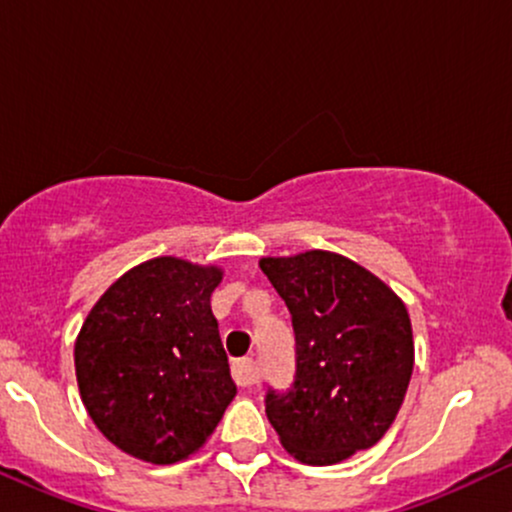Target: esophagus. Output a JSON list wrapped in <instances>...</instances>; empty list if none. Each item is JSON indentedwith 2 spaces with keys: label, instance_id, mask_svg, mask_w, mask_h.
<instances>
[{
  "label": "esophagus",
  "instance_id": "esophagus-1",
  "mask_svg": "<svg viewBox=\"0 0 512 512\" xmlns=\"http://www.w3.org/2000/svg\"><path fill=\"white\" fill-rule=\"evenodd\" d=\"M231 373H233V380H236V385L240 387H250L257 383V368L252 358H240V361L233 363Z\"/></svg>",
  "mask_w": 512,
  "mask_h": 512
}]
</instances>
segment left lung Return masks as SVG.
Here are the masks:
<instances>
[{
	"label": "left lung",
	"mask_w": 512,
	"mask_h": 512,
	"mask_svg": "<svg viewBox=\"0 0 512 512\" xmlns=\"http://www.w3.org/2000/svg\"><path fill=\"white\" fill-rule=\"evenodd\" d=\"M296 334V375L264 407L281 445L315 467L368 450L395 421L414 370L404 303L349 257L308 250L262 257Z\"/></svg>",
	"instance_id": "left-lung-1"
}]
</instances>
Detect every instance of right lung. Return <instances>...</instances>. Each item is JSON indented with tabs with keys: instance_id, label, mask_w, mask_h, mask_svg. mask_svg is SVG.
I'll return each mask as SVG.
<instances>
[{
	"instance_id": "right-lung-1",
	"label": "right lung",
	"mask_w": 512,
	"mask_h": 512,
	"mask_svg": "<svg viewBox=\"0 0 512 512\" xmlns=\"http://www.w3.org/2000/svg\"><path fill=\"white\" fill-rule=\"evenodd\" d=\"M219 267L156 257L98 298L74 344L81 402L110 443L173 464L207 443L236 397L211 293Z\"/></svg>"
}]
</instances>
